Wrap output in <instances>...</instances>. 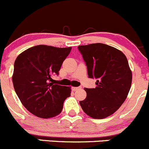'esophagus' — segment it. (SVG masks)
Instances as JSON below:
<instances>
[{"instance_id":"34e87169","label":"esophagus","mask_w":149,"mask_h":149,"mask_svg":"<svg viewBox=\"0 0 149 149\" xmlns=\"http://www.w3.org/2000/svg\"><path fill=\"white\" fill-rule=\"evenodd\" d=\"M79 87H73V88H72V90H73V91H76V90H78L79 89Z\"/></svg>"}]
</instances>
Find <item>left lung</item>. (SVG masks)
Here are the masks:
<instances>
[{"instance_id": "1", "label": "left lung", "mask_w": 149, "mask_h": 149, "mask_svg": "<svg viewBox=\"0 0 149 149\" xmlns=\"http://www.w3.org/2000/svg\"><path fill=\"white\" fill-rule=\"evenodd\" d=\"M87 66L88 76L97 79L96 88H85L86 97L79 102L84 112L94 119L115 113L126 100L132 72L120 50L102 43L78 47Z\"/></svg>"}]
</instances>
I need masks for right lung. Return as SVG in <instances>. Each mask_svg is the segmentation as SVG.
Returning <instances> with one entry per match:
<instances>
[{"mask_svg": "<svg viewBox=\"0 0 149 149\" xmlns=\"http://www.w3.org/2000/svg\"><path fill=\"white\" fill-rule=\"evenodd\" d=\"M71 50L40 45L19 54L14 63L12 81L18 97L35 116L50 118L59 115L63 102L70 97V86L55 84L63 63Z\"/></svg>", "mask_w": 149, "mask_h": 149, "instance_id": "add662e5", "label": "right lung"}]
</instances>
